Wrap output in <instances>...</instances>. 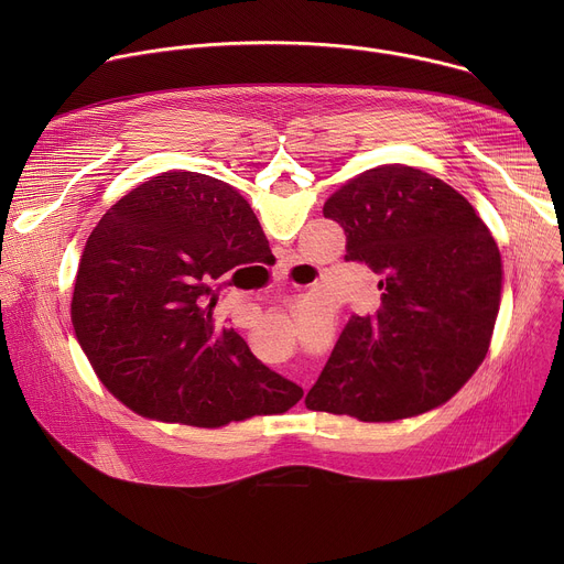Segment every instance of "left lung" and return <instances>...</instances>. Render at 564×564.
Instances as JSON below:
<instances>
[{
    "label": "left lung",
    "mask_w": 564,
    "mask_h": 564,
    "mask_svg": "<svg viewBox=\"0 0 564 564\" xmlns=\"http://www.w3.org/2000/svg\"><path fill=\"white\" fill-rule=\"evenodd\" d=\"M324 216L346 231V261L381 276V305L350 316L305 406L361 422L437 409L491 344L502 259L489 227L451 185L406 165L348 181Z\"/></svg>",
    "instance_id": "obj_1"
}]
</instances>
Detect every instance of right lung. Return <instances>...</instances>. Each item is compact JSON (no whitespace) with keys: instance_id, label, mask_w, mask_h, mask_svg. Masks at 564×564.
<instances>
[{"instance_id":"obj_1","label":"right lung","mask_w":564,"mask_h":564,"mask_svg":"<svg viewBox=\"0 0 564 564\" xmlns=\"http://www.w3.org/2000/svg\"><path fill=\"white\" fill-rule=\"evenodd\" d=\"M268 252L250 203L218 178L165 172L120 198L87 240L70 301L100 381L138 415L203 429L290 411L303 388L212 318L214 285Z\"/></svg>"}]
</instances>
